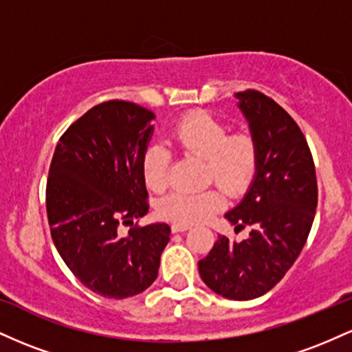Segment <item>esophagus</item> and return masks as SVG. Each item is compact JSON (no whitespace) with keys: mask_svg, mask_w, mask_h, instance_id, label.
<instances>
[{"mask_svg":"<svg viewBox=\"0 0 352 352\" xmlns=\"http://www.w3.org/2000/svg\"><path fill=\"white\" fill-rule=\"evenodd\" d=\"M192 227L190 225H185V223H173L172 225V232L173 233H182V232H187Z\"/></svg>","mask_w":352,"mask_h":352,"instance_id":"esophagus-1","label":"esophagus"}]
</instances>
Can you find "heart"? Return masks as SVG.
Wrapping results in <instances>:
<instances>
[{
  "label": "heart",
  "mask_w": 352,
  "mask_h": 352,
  "mask_svg": "<svg viewBox=\"0 0 352 352\" xmlns=\"http://www.w3.org/2000/svg\"><path fill=\"white\" fill-rule=\"evenodd\" d=\"M168 140L177 151L200 157L207 164L205 177L215 180L230 195H240L250 187L258 168V145L248 132L228 134L223 120L207 112H192L177 120ZM170 155L164 145L152 144L142 155V177L153 192H162L168 182ZM227 204L220 188L201 192L175 190L159 201V215L175 223H201Z\"/></svg>",
  "instance_id": "1"
}]
</instances>
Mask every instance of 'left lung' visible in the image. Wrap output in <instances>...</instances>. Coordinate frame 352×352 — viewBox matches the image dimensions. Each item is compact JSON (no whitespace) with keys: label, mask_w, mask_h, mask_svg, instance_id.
<instances>
[{"label":"left lung","mask_w":352,"mask_h":352,"mask_svg":"<svg viewBox=\"0 0 352 352\" xmlns=\"http://www.w3.org/2000/svg\"><path fill=\"white\" fill-rule=\"evenodd\" d=\"M238 107L258 145V168L243 200L225 213L243 241L218 240L199 261L212 292L235 301L268 293L300 256L313 227L318 184L313 155L294 119L261 92H236Z\"/></svg>","instance_id":"obj_1"}]
</instances>
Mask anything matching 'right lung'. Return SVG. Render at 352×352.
<instances>
[{"label": "right lung", "mask_w": 352, "mask_h": 352, "mask_svg": "<svg viewBox=\"0 0 352 352\" xmlns=\"http://www.w3.org/2000/svg\"><path fill=\"white\" fill-rule=\"evenodd\" d=\"M153 119L134 102L107 100L67 127L51 160L46 210L52 241L74 276L104 298L145 292L170 240L167 223L134 225L148 212L142 155ZM120 224L133 227L125 237Z\"/></svg>", "instance_id": "obj_1"}]
</instances>
